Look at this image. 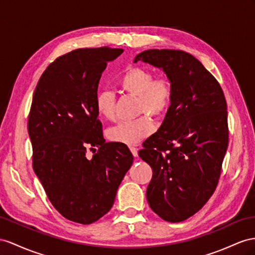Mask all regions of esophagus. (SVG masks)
<instances>
[{"instance_id": "esophagus-1", "label": "esophagus", "mask_w": 255, "mask_h": 255, "mask_svg": "<svg viewBox=\"0 0 255 255\" xmlns=\"http://www.w3.org/2000/svg\"><path fill=\"white\" fill-rule=\"evenodd\" d=\"M130 151H131V153H132L134 157H138V148L134 147V146H131V147H130Z\"/></svg>"}]
</instances>
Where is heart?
Segmentation results:
<instances>
[{
	"mask_svg": "<svg viewBox=\"0 0 255 255\" xmlns=\"http://www.w3.org/2000/svg\"><path fill=\"white\" fill-rule=\"evenodd\" d=\"M152 71L141 67H129L119 78V86L127 94L138 98L136 112L146 113L155 119H162L171 107L173 86L168 77L154 78ZM97 112L102 119L112 121L115 117V97L109 90H102L96 97ZM146 114L132 121H124L111 127L108 139L126 145L138 144L154 131V124Z\"/></svg>",
	"mask_w": 255,
	"mask_h": 255,
	"instance_id": "heart-1",
	"label": "heart"
}]
</instances>
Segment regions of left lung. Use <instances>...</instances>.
Here are the masks:
<instances>
[{"label":"left lung","instance_id":"left-lung-1","mask_svg":"<svg viewBox=\"0 0 255 255\" xmlns=\"http://www.w3.org/2000/svg\"><path fill=\"white\" fill-rule=\"evenodd\" d=\"M139 60L162 69L173 86L171 107L139 156L153 170L149 207L178 223L198 212L217 188L228 145L227 104L219 82L191 54L148 49Z\"/></svg>","mask_w":255,"mask_h":255}]
</instances>
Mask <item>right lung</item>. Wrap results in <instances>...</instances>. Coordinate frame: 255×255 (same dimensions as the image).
<instances>
[{
	"label": "right lung",
	"instance_id": "1",
	"mask_svg": "<svg viewBox=\"0 0 255 255\" xmlns=\"http://www.w3.org/2000/svg\"><path fill=\"white\" fill-rule=\"evenodd\" d=\"M122 53L106 46L58 57L43 72L32 99L33 170L56 210L76 223L91 224L110 211L133 161L125 144L104 140L96 109L102 72ZM88 149L97 150L91 159Z\"/></svg>",
	"mask_w": 255,
	"mask_h": 255
}]
</instances>
